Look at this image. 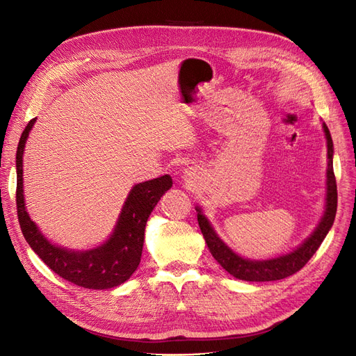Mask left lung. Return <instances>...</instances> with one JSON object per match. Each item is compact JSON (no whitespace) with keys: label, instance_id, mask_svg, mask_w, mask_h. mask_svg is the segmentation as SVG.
Returning <instances> with one entry per match:
<instances>
[{"label":"left lung","instance_id":"8db88e82","mask_svg":"<svg viewBox=\"0 0 356 356\" xmlns=\"http://www.w3.org/2000/svg\"><path fill=\"white\" fill-rule=\"evenodd\" d=\"M323 131L327 142V171H326V210L316 230L310 234V238L304 241L297 249L290 253H285L282 257L265 259V261H252L239 257L234 253L222 239L218 238L214 229L211 227L207 217L202 214L201 209L197 206V220L204 236L206 243L211 252L214 259L226 269L230 275L238 280L261 282V281H277L290 277L306 265L310 258L314 255L318 246L329 233L336 216L337 209V188L336 178L333 172V142L327 126L323 123Z\"/></svg>","mask_w":356,"mask_h":356}]
</instances>
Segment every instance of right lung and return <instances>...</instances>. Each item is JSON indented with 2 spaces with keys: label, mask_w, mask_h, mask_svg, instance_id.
<instances>
[{
  "label": "right lung",
  "mask_w": 356,
  "mask_h": 356,
  "mask_svg": "<svg viewBox=\"0 0 356 356\" xmlns=\"http://www.w3.org/2000/svg\"><path fill=\"white\" fill-rule=\"evenodd\" d=\"M36 123L30 120L17 146V216L30 248L63 280L83 289L107 290L127 281L140 264L146 222L161 197L172 187V178L163 175L136 184L129 193L114 232L101 246L72 250L50 243L26 211L23 194V154L29 133Z\"/></svg>",
  "instance_id": "1"
}]
</instances>
